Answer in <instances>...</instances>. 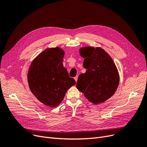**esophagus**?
I'll return each instance as SVG.
<instances>
[{
  "mask_svg": "<svg viewBox=\"0 0 147 147\" xmlns=\"http://www.w3.org/2000/svg\"><path fill=\"white\" fill-rule=\"evenodd\" d=\"M74 80H75V81L77 82V79H78V76H76V77H74Z\"/></svg>",
  "mask_w": 147,
  "mask_h": 147,
  "instance_id": "esophagus-1",
  "label": "esophagus"
}]
</instances>
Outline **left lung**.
I'll return each mask as SVG.
<instances>
[{"label":"left lung","mask_w":147,"mask_h":147,"mask_svg":"<svg viewBox=\"0 0 147 147\" xmlns=\"http://www.w3.org/2000/svg\"><path fill=\"white\" fill-rule=\"evenodd\" d=\"M84 58L85 73L80 74L77 88L93 104L103 103L112 96L119 83V76L111 57L103 49L92 47L80 48Z\"/></svg>","instance_id":"obj_1"}]
</instances>
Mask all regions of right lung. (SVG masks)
I'll return each instance as SVG.
<instances>
[{"instance_id":"add662e5","label":"right lung","mask_w":147,"mask_h":147,"mask_svg":"<svg viewBox=\"0 0 147 147\" xmlns=\"http://www.w3.org/2000/svg\"><path fill=\"white\" fill-rule=\"evenodd\" d=\"M64 51L60 47L47 48L32 62L28 73V85L37 99L54 107L63 101L68 89L76 84L63 61Z\"/></svg>"}]
</instances>
